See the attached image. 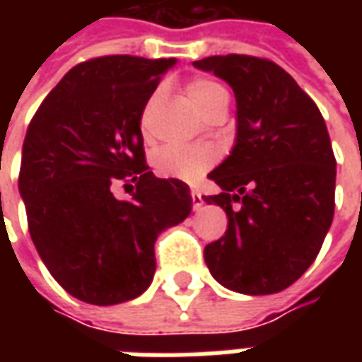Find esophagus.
Returning a JSON list of instances; mask_svg holds the SVG:
<instances>
[{"mask_svg":"<svg viewBox=\"0 0 362 362\" xmlns=\"http://www.w3.org/2000/svg\"><path fill=\"white\" fill-rule=\"evenodd\" d=\"M189 196H192V205H194V209H199L202 205H204V197H202V194L197 192V189H192L189 192Z\"/></svg>","mask_w":362,"mask_h":362,"instance_id":"obj_1","label":"esophagus"}]
</instances>
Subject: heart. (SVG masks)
<instances>
[{"instance_id":"obj_1","label":"heart","mask_w":362,"mask_h":362,"mask_svg":"<svg viewBox=\"0 0 362 362\" xmlns=\"http://www.w3.org/2000/svg\"><path fill=\"white\" fill-rule=\"evenodd\" d=\"M186 93L192 104L202 114L211 112L217 104L228 103L227 89L213 79L196 77L189 79L186 85ZM160 90L153 93L149 100V108L157 103ZM219 160V153L209 145H196V147H180V145H168L158 151L155 157V168L160 176L166 178H178L184 182L202 180L205 173Z\"/></svg>"}]
</instances>
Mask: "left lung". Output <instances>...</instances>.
<instances>
[{"mask_svg":"<svg viewBox=\"0 0 362 362\" xmlns=\"http://www.w3.org/2000/svg\"><path fill=\"white\" fill-rule=\"evenodd\" d=\"M194 66L236 96V143L205 196L227 213L205 264L223 287L272 295L293 285L318 256L335 207V157L318 106L272 59L227 54Z\"/></svg>","mask_w":362,"mask_h":362,"instance_id":"8db88e82","label":"left lung"}]
</instances>
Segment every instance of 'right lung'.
<instances>
[{
  "mask_svg": "<svg viewBox=\"0 0 362 362\" xmlns=\"http://www.w3.org/2000/svg\"><path fill=\"white\" fill-rule=\"evenodd\" d=\"M174 59L100 56L69 69L28 124L19 192L52 277L83 303L132 300L155 273V240L192 211L188 184L145 163L141 116ZM122 183L130 194L118 200Z\"/></svg>",
  "mask_w": 362,
  "mask_h": 362,
  "instance_id": "obj_1",
  "label": "right lung"
}]
</instances>
